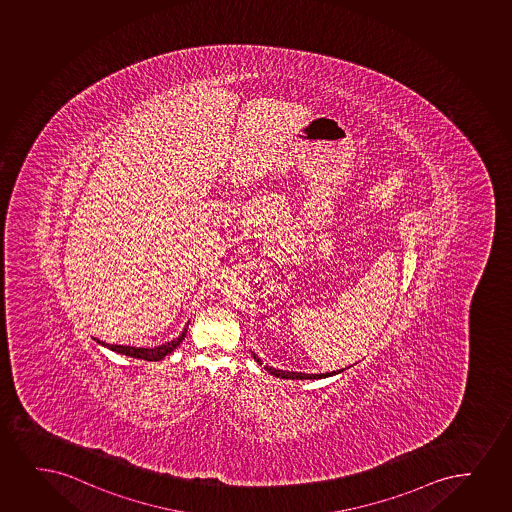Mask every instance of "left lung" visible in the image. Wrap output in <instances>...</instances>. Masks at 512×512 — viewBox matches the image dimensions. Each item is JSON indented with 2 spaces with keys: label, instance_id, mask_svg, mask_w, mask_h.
Segmentation results:
<instances>
[{
  "label": "left lung",
  "instance_id": "1",
  "mask_svg": "<svg viewBox=\"0 0 512 512\" xmlns=\"http://www.w3.org/2000/svg\"><path fill=\"white\" fill-rule=\"evenodd\" d=\"M254 360L259 362V358L254 356ZM272 376L282 377V379H324V377L334 376V374H339V372H343V370H337V372H327V374H301V372H285V370L273 369V367H265Z\"/></svg>",
  "mask_w": 512,
  "mask_h": 512
}]
</instances>
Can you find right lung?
I'll use <instances>...</instances> for the list:
<instances>
[{
    "instance_id": "obj_1",
    "label": "right lung",
    "mask_w": 512,
    "mask_h": 512,
    "mask_svg": "<svg viewBox=\"0 0 512 512\" xmlns=\"http://www.w3.org/2000/svg\"><path fill=\"white\" fill-rule=\"evenodd\" d=\"M187 327L183 329L182 334L169 341V343L161 344L157 348H135V346H121V344H107L104 341H98V343L104 344L109 350L116 351V353H123L126 356H133V358H140V360H147V362H159L164 356L169 355L171 351L175 350L176 346H180L185 336H187Z\"/></svg>"
}]
</instances>
